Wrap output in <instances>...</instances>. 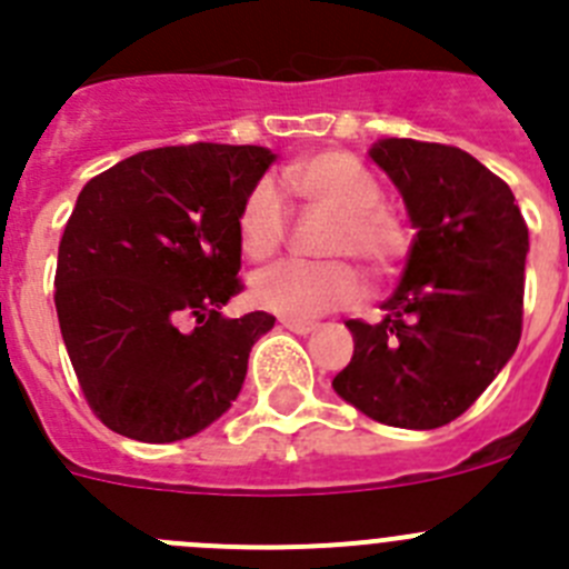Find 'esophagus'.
I'll return each mask as SVG.
<instances>
[{"instance_id": "34e87169", "label": "esophagus", "mask_w": 569, "mask_h": 569, "mask_svg": "<svg viewBox=\"0 0 569 569\" xmlns=\"http://www.w3.org/2000/svg\"><path fill=\"white\" fill-rule=\"evenodd\" d=\"M281 328L293 330V333H299V336H308V333H313L319 325H316V321H301V319H281Z\"/></svg>"}]
</instances>
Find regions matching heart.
<instances>
[{
	"label": "heart",
	"instance_id": "b5f03b06",
	"mask_svg": "<svg viewBox=\"0 0 569 569\" xmlns=\"http://www.w3.org/2000/svg\"><path fill=\"white\" fill-rule=\"evenodd\" d=\"M284 184L308 208L328 210L333 222L325 233V253L353 256L367 273L387 276L407 253L401 222L381 204V184L356 156L321 150L284 170ZM239 241L253 261L270 259L284 244L290 208L270 179H259L239 208ZM365 293L353 264L284 259L259 270L250 281V299L284 319H316L328 310L350 308Z\"/></svg>",
	"mask_w": 569,
	"mask_h": 569
}]
</instances>
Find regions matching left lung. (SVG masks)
<instances>
[{"label":"left lung","mask_w":569,"mask_h":569,"mask_svg":"<svg viewBox=\"0 0 569 569\" xmlns=\"http://www.w3.org/2000/svg\"><path fill=\"white\" fill-rule=\"evenodd\" d=\"M416 239L385 319H350L353 359L336 393L370 419L433 430L476 405L521 339L527 222L505 179L467 150L381 139Z\"/></svg>","instance_id":"obj_1"}]
</instances>
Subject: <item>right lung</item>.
Instances as JSON below:
<instances>
[{"mask_svg":"<svg viewBox=\"0 0 569 569\" xmlns=\"http://www.w3.org/2000/svg\"><path fill=\"white\" fill-rule=\"evenodd\" d=\"M276 156L256 144H170L93 176L64 224L57 316L93 416L164 445L239 396L270 313L224 319L241 293V199Z\"/></svg>","mask_w":569,"mask_h":569,"instance_id":"obj_1","label":"right lung"}]
</instances>
